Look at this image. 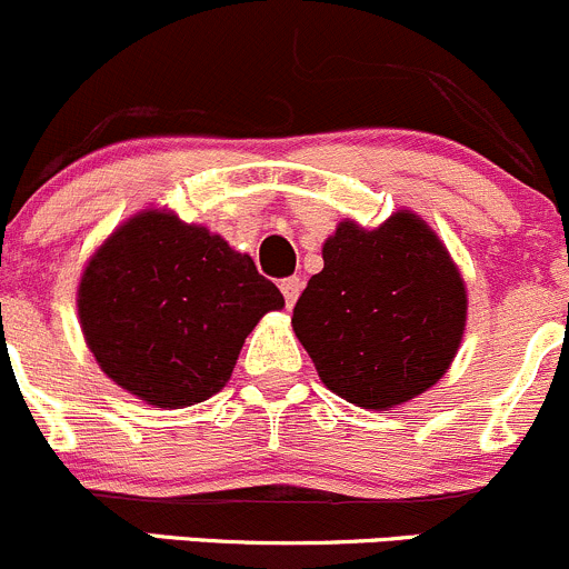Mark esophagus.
<instances>
[{"label": "esophagus", "instance_id": "obj_1", "mask_svg": "<svg viewBox=\"0 0 569 569\" xmlns=\"http://www.w3.org/2000/svg\"><path fill=\"white\" fill-rule=\"evenodd\" d=\"M282 292H284V301H287V307H292V303L298 301V296H301V279L298 277H290V279H282Z\"/></svg>", "mask_w": 569, "mask_h": 569}]
</instances>
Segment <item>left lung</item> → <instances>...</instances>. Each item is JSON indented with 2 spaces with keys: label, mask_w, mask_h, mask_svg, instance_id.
Wrapping results in <instances>:
<instances>
[{
  "label": "left lung",
  "mask_w": 569,
  "mask_h": 569,
  "mask_svg": "<svg viewBox=\"0 0 569 569\" xmlns=\"http://www.w3.org/2000/svg\"><path fill=\"white\" fill-rule=\"evenodd\" d=\"M465 320L462 273L409 210L376 229L337 223L323 271L292 309V331L320 381L362 409H392L435 387L457 357Z\"/></svg>",
  "instance_id": "1"
}]
</instances>
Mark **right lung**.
<instances>
[{
    "mask_svg": "<svg viewBox=\"0 0 569 569\" xmlns=\"http://www.w3.org/2000/svg\"><path fill=\"white\" fill-rule=\"evenodd\" d=\"M282 307L249 254L168 210L121 223L77 290L82 335L107 379L160 409L216 396L251 329Z\"/></svg>",
    "mask_w": 569,
    "mask_h": 569,
    "instance_id": "1",
    "label": "right lung"
}]
</instances>
